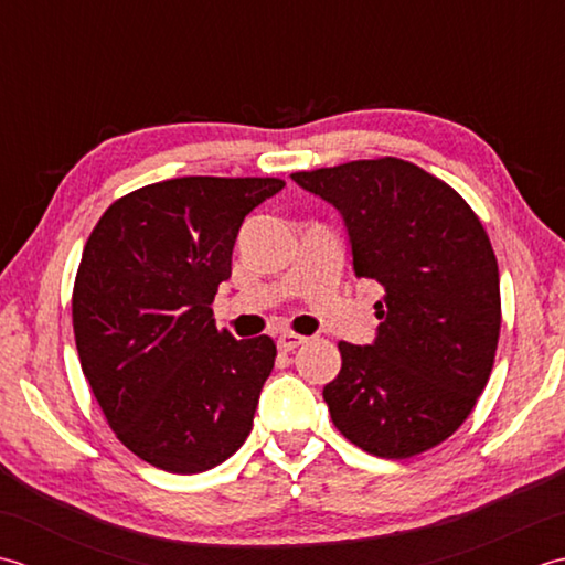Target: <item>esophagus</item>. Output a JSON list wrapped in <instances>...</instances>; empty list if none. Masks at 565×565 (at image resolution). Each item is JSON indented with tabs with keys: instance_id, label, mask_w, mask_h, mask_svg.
<instances>
[{
	"instance_id": "34e87169",
	"label": "esophagus",
	"mask_w": 565,
	"mask_h": 565,
	"mask_svg": "<svg viewBox=\"0 0 565 565\" xmlns=\"http://www.w3.org/2000/svg\"><path fill=\"white\" fill-rule=\"evenodd\" d=\"M307 341V337H302V333H292V331H285L278 337V349L280 351H295L297 347H302V343Z\"/></svg>"
}]
</instances>
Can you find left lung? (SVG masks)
<instances>
[{
	"label": "left lung",
	"mask_w": 565,
	"mask_h": 565,
	"mask_svg": "<svg viewBox=\"0 0 565 565\" xmlns=\"http://www.w3.org/2000/svg\"><path fill=\"white\" fill-rule=\"evenodd\" d=\"M337 206L355 278L383 287L371 347L339 341L324 387L331 422L380 458L446 441L473 412L498 351L500 273L478 214L444 180L399 158L292 172Z\"/></svg>",
	"instance_id": "1"
}]
</instances>
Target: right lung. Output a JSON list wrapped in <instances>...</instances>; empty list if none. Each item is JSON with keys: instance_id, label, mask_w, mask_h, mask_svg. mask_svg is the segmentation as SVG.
I'll use <instances>...</instances> for the list:
<instances>
[{"instance_id": "right-lung-1", "label": "right lung", "mask_w": 565, "mask_h": 565, "mask_svg": "<svg viewBox=\"0 0 565 565\" xmlns=\"http://www.w3.org/2000/svg\"><path fill=\"white\" fill-rule=\"evenodd\" d=\"M280 178H172L109 204L73 287L79 365L117 439L168 473H204L246 441L275 365L270 337L216 329L250 210Z\"/></svg>"}]
</instances>
